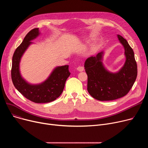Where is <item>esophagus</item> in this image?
Segmentation results:
<instances>
[{"label": "esophagus", "mask_w": 148, "mask_h": 148, "mask_svg": "<svg viewBox=\"0 0 148 148\" xmlns=\"http://www.w3.org/2000/svg\"><path fill=\"white\" fill-rule=\"evenodd\" d=\"M77 69L79 71H83L84 70V67L83 66H79L77 68Z\"/></svg>", "instance_id": "obj_1"}]
</instances>
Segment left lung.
Wrapping results in <instances>:
<instances>
[{
    "label": "left lung",
    "instance_id": "8db88e82",
    "mask_svg": "<svg viewBox=\"0 0 148 148\" xmlns=\"http://www.w3.org/2000/svg\"><path fill=\"white\" fill-rule=\"evenodd\" d=\"M118 37L125 49L126 57L125 64L118 72L112 73L104 68L102 62L103 51L88 58L84 62L88 91L93 98L99 101H112L126 95L137 78V66L133 50L125 39L119 35Z\"/></svg>",
    "mask_w": 148,
    "mask_h": 148
}]
</instances>
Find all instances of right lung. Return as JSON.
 Segmentation results:
<instances>
[{"label": "right lung", "instance_id": "1", "mask_svg": "<svg viewBox=\"0 0 148 148\" xmlns=\"http://www.w3.org/2000/svg\"><path fill=\"white\" fill-rule=\"evenodd\" d=\"M39 35L38 28L31 30L26 35L21 44L14 51L12 56L11 79L15 88L27 99L35 103H47L54 101L63 92L65 84L70 75L68 65L58 66L42 83L31 84L21 77L20 73V62L31 41Z\"/></svg>", "mask_w": 148, "mask_h": 148}]
</instances>
